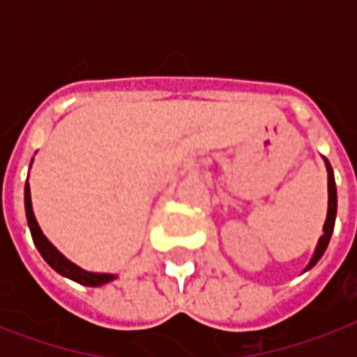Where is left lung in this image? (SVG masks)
<instances>
[{
  "instance_id": "obj_1",
  "label": "left lung",
  "mask_w": 357,
  "mask_h": 357,
  "mask_svg": "<svg viewBox=\"0 0 357 357\" xmlns=\"http://www.w3.org/2000/svg\"><path fill=\"white\" fill-rule=\"evenodd\" d=\"M326 168H328V217L326 222H324V235L319 241V246L315 250V255H313V259L307 265V268H311L313 265H317V261L321 259L322 254L326 252L328 243H330V237H332L333 226H335V215H337V189H335V179H333V170L330 167V162L326 161Z\"/></svg>"
}]
</instances>
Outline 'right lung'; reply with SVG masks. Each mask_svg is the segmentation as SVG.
<instances>
[{
	"label": "right lung",
	"mask_w": 357,
	"mask_h": 357,
	"mask_svg": "<svg viewBox=\"0 0 357 357\" xmlns=\"http://www.w3.org/2000/svg\"><path fill=\"white\" fill-rule=\"evenodd\" d=\"M25 215H27V224H29L31 235H33V243L36 244V248L40 252V255L46 259V263L52 268L63 274V276L74 280V282L86 285V287H98L103 283H109L114 280L113 274H94V272H85L81 271L79 266H75L74 263H70L64 255H61L57 250L53 248V244L42 235L36 218L33 215V206H31V192H29V183H25Z\"/></svg>",
	"instance_id": "obj_1"
}]
</instances>
